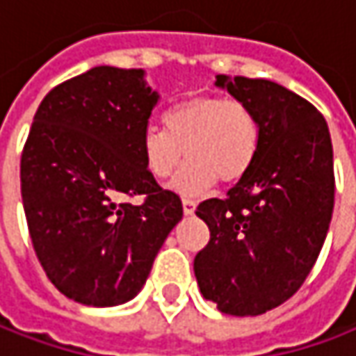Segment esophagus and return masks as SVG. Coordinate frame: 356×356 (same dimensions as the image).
Masks as SVG:
<instances>
[{
	"instance_id": "obj_1",
	"label": "esophagus",
	"mask_w": 356,
	"mask_h": 356,
	"mask_svg": "<svg viewBox=\"0 0 356 356\" xmlns=\"http://www.w3.org/2000/svg\"><path fill=\"white\" fill-rule=\"evenodd\" d=\"M182 209H184V215H192L196 211V202L191 198H182Z\"/></svg>"
}]
</instances>
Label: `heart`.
<instances>
[{"instance_id":"1","label":"heart","mask_w":356,"mask_h":356,"mask_svg":"<svg viewBox=\"0 0 356 356\" xmlns=\"http://www.w3.org/2000/svg\"><path fill=\"white\" fill-rule=\"evenodd\" d=\"M165 129L147 127L141 136V154L147 172L170 178L184 158L186 168L174 188L198 194L220 180L235 184L257 162L264 129L257 113L243 101L215 95L184 99L164 115Z\"/></svg>"}]
</instances>
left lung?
<instances>
[{
  "mask_svg": "<svg viewBox=\"0 0 356 356\" xmlns=\"http://www.w3.org/2000/svg\"><path fill=\"white\" fill-rule=\"evenodd\" d=\"M216 87L257 113L264 143L227 198L198 204L211 239L194 275L220 312L257 316L290 300L316 264L334 209L332 143L316 107L277 83L218 74Z\"/></svg>",
  "mask_w": 356,
  "mask_h": 356,
  "instance_id": "8db88e82",
  "label": "left lung"
}]
</instances>
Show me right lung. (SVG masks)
I'll return each instance as SVG.
<instances>
[{"mask_svg": "<svg viewBox=\"0 0 356 356\" xmlns=\"http://www.w3.org/2000/svg\"><path fill=\"white\" fill-rule=\"evenodd\" d=\"M156 103L141 68L95 66L54 87L34 115L19 164L28 231L48 280L79 304L138 296L182 218L180 196L141 154Z\"/></svg>", "mask_w": 356, "mask_h": 356, "instance_id": "right-lung-1", "label": "right lung"}]
</instances>
